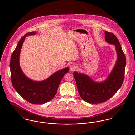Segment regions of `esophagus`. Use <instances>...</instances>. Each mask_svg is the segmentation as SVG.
<instances>
[{
	"mask_svg": "<svg viewBox=\"0 0 135 135\" xmlns=\"http://www.w3.org/2000/svg\"><path fill=\"white\" fill-rule=\"evenodd\" d=\"M77 66L75 65H71L70 67V69L72 71H74L76 70L77 69Z\"/></svg>",
	"mask_w": 135,
	"mask_h": 135,
	"instance_id": "1",
	"label": "esophagus"
}]
</instances>
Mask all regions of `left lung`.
Listing matches in <instances>:
<instances>
[{"instance_id": "1", "label": "left lung", "mask_w": 135, "mask_h": 135, "mask_svg": "<svg viewBox=\"0 0 135 135\" xmlns=\"http://www.w3.org/2000/svg\"><path fill=\"white\" fill-rule=\"evenodd\" d=\"M106 42L115 45L117 60L108 76L103 81L96 82L85 74L74 72L77 89L81 98L88 103L105 102L113 96L122 85L126 67V57L115 35L105 31Z\"/></svg>"}]
</instances>
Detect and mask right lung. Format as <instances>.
<instances>
[{"label": "right lung", "instance_id": "right-lung-1", "mask_svg": "<svg viewBox=\"0 0 135 135\" xmlns=\"http://www.w3.org/2000/svg\"><path fill=\"white\" fill-rule=\"evenodd\" d=\"M36 33V31L27 33L20 40L11 56L10 69L13 86L20 96L29 103L42 104L51 101L56 95L61 80L68 72L69 68L58 71L42 81H34L26 76L20 65L21 50L26 37Z\"/></svg>", "mask_w": 135, "mask_h": 135}]
</instances>
